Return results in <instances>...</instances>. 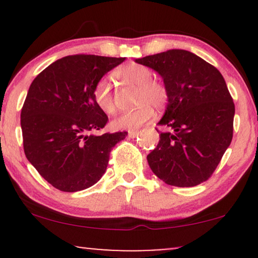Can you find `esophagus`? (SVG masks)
Segmentation results:
<instances>
[{"mask_svg": "<svg viewBox=\"0 0 258 258\" xmlns=\"http://www.w3.org/2000/svg\"><path fill=\"white\" fill-rule=\"evenodd\" d=\"M139 136V133L137 132H129L128 133V137H130V139H135V137Z\"/></svg>", "mask_w": 258, "mask_h": 258, "instance_id": "1", "label": "esophagus"}]
</instances>
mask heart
Masks as SVG:
<instances>
[{"instance_id":"obj_1","label":"heart","mask_w":258,"mask_h":258,"mask_svg":"<svg viewBox=\"0 0 258 258\" xmlns=\"http://www.w3.org/2000/svg\"><path fill=\"white\" fill-rule=\"evenodd\" d=\"M115 77L123 84L136 87V108L122 112L111 121L114 129L137 130L154 118L155 111L163 109L168 103L169 93L167 87L160 81L151 79L153 73L146 66L129 63L115 72ZM94 101L102 111L112 114L115 111V100L111 86L108 80L102 79L95 84L93 90Z\"/></svg>"}]
</instances>
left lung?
<instances>
[{"label": "left lung", "mask_w": 258, "mask_h": 258, "mask_svg": "<svg viewBox=\"0 0 258 258\" xmlns=\"http://www.w3.org/2000/svg\"><path fill=\"white\" fill-rule=\"evenodd\" d=\"M163 80L169 98L157 123V147L147 156L155 175L169 185L194 186L213 175L230 146L235 104L222 74L192 52L172 49L136 58Z\"/></svg>", "instance_id": "left-lung-1"}]
</instances>
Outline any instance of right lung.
Here are the masks:
<instances>
[{
  "instance_id": "add662e5",
  "label": "right lung",
  "mask_w": 258,
  "mask_h": 258,
  "mask_svg": "<svg viewBox=\"0 0 258 258\" xmlns=\"http://www.w3.org/2000/svg\"><path fill=\"white\" fill-rule=\"evenodd\" d=\"M124 59L66 56L30 84L21 111L24 154L56 189L75 192L94 185L107 170L112 147L128 135L91 134L108 122L94 101L95 84Z\"/></svg>"
}]
</instances>
